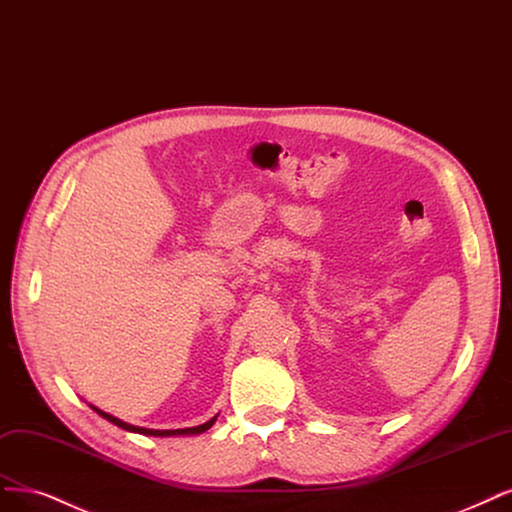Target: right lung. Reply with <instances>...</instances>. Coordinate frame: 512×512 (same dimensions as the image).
I'll list each match as a JSON object with an SVG mask.
<instances>
[{
	"label": "right lung",
	"mask_w": 512,
	"mask_h": 512,
	"mask_svg": "<svg viewBox=\"0 0 512 512\" xmlns=\"http://www.w3.org/2000/svg\"><path fill=\"white\" fill-rule=\"evenodd\" d=\"M93 411H97V413H99L103 419L112 421L114 426H118V428H122V430L137 432V434H146V436H180V434H201V432H205V430H209L211 426H214V421H216V417H214V419L205 421L203 426H195V428H182V430H148V428L131 426V424H127V421H120L118 417H114V415H110V413H103V411H99L97 407H93Z\"/></svg>",
	"instance_id": "1"
}]
</instances>
